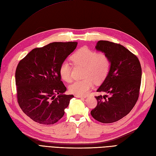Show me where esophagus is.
<instances>
[{"label": "esophagus", "mask_w": 156, "mask_h": 156, "mask_svg": "<svg viewBox=\"0 0 156 156\" xmlns=\"http://www.w3.org/2000/svg\"><path fill=\"white\" fill-rule=\"evenodd\" d=\"M75 97H76V98H86V96H81V95H77V94L75 95Z\"/></svg>", "instance_id": "34e87169"}]
</instances>
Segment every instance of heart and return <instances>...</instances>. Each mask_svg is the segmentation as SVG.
I'll use <instances>...</instances> for the list:
<instances>
[{
    "mask_svg": "<svg viewBox=\"0 0 156 156\" xmlns=\"http://www.w3.org/2000/svg\"><path fill=\"white\" fill-rule=\"evenodd\" d=\"M70 60L74 66H83L82 76L84 78L74 81L68 87L69 91L74 94H87L93 88L94 81L102 82L109 73L110 59L104 52H97L87 47H82L72 54ZM59 74L64 81H72V67L67 61L61 63Z\"/></svg>",
    "mask_w": 156,
    "mask_h": 156,
    "instance_id": "obj_1",
    "label": "heart"
}]
</instances>
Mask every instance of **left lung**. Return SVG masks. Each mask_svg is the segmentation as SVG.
<instances>
[{
  "mask_svg": "<svg viewBox=\"0 0 156 156\" xmlns=\"http://www.w3.org/2000/svg\"><path fill=\"white\" fill-rule=\"evenodd\" d=\"M96 48L106 53L110 59L109 73L97 90L110 96H95L97 106L90 114L97 121L110 124L126 116L134 107L140 94L142 68L135 54L121 44L100 41Z\"/></svg>",
  "mask_w": 156,
  "mask_h": 156,
  "instance_id": "left-lung-1",
  "label": "left lung"
}]
</instances>
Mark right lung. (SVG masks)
Here are the masks:
<instances>
[{
  "mask_svg": "<svg viewBox=\"0 0 156 156\" xmlns=\"http://www.w3.org/2000/svg\"><path fill=\"white\" fill-rule=\"evenodd\" d=\"M77 44L50 43L33 49L19 62L15 72L17 101L33 121L50 125L63 117L74 96L63 94L66 88L61 80L59 68Z\"/></svg>",
  "mask_w": 156,
  "mask_h": 156,
  "instance_id": "obj_1",
  "label": "right lung"
}]
</instances>
